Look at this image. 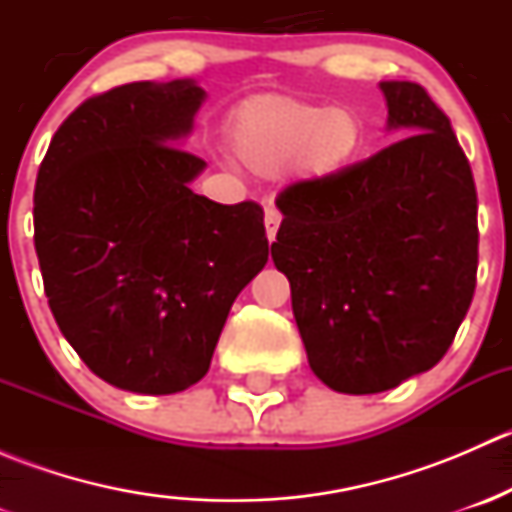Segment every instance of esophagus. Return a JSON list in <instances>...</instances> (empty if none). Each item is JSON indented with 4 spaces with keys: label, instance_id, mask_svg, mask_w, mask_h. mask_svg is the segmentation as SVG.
<instances>
[{
    "label": "esophagus",
    "instance_id": "1",
    "mask_svg": "<svg viewBox=\"0 0 512 512\" xmlns=\"http://www.w3.org/2000/svg\"><path fill=\"white\" fill-rule=\"evenodd\" d=\"M280 223H282V215L280 210L275 208H267L265 210V230H267V240H275L277 230H280Z\"/></svg>",
    "mask_w": 512,
    "mask_h": 512
}]
</instances>
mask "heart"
I'll use <instances>...</instances> for the list:
<instances>
[{
	"label": "heart",
	"mask_w": 512,
	"mask_h": 512,
	"mask_svg": "<svg viewBox=\"0 0 512 512\" xmlns=\"http://www.w3.org/2000/svg\"><path fill=\"white\" fill-rule=\"evenodd\" d=\"M232 153L245 168L277 175L297 160L307 178L342 173L361 146V123L347 108L257 96L242 103L230 126Z\"/></svg>",
	"instance_id": "obj_1"
}]
</instances>
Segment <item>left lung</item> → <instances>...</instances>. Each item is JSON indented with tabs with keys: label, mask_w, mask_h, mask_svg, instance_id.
<instances>
[{
	"label": "left lung",
	"mask_w": 512,
	"mask_h": 512,
	"mask_svg": "<svg viewBox=\"0 0 512 512\" xmlns=\"http://www.w3.org/2000/svg\"><path fill=\"white\" fill-rule=\"evenodd\" d=\"M389 128L376 156L277 195L272 260L314 374L379 394L443 359L471 307L478 195L451 121L426 89L381 81Z\"/></svg>",
	"instance_id": "1"
}]
</instances>
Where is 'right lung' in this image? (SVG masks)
Returning a JSON list of instances; mask_svg holds the SVG:
<instances>
[{
    "instance_id": "obj_1",
    "label": "right lung",
    "mask_w": 512,
    "mask_h": 512,
    "mask_svg": "<svg viewBox=\"0 0 512 512\" xmlns=\"http://www.w3.org/2000/svg\"><path fill=\"white\" fill-rule=\"evenodd\" d=\"M203 98L188 79L86 98L36 175L34 247L51 314L96 376L133 394L203 379L232 302L270 257L260 205L190 190L205 160L178 141Z\"/></svg>"
}]
</instances>
